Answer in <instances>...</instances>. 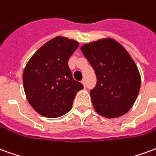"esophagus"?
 <instances>
[{
    "mask_svg": "<svg viewBox=\"0 0 156 156\" xmlns=\"http://www.w3.org/2000/svg\"><path fill=\"white\" fill-rule=\"evenodd\" d=\"M82 83L84 85L85 87V86H86V80H85V79H83V80H82Z\"/></svg>",
    "mask_w": 156,
    "mask_h": 156,
    "instance_id": "34e87169",
    "label": "esophagus"
}]
</instances>
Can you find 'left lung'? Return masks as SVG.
<instances>
[{
    "instance_id": "8db88e82",
    "label": "left lung",
    "mask_w": 156,
    "mask_h": 156,
    "mask_svg": "<svg viewBox=\"0 0 156 156\" xmlns=\"http://www.w3.org/2000/svg\"><path fill=\"white\" fill-rule=\"evenodd\" d=\"M81 51L97 78L96 86L90 91L96 112L106 118L126 114L140 88V76L129 54L114 39L88 43Z\"/></svg>"
}]
</instances>
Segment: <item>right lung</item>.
Returning <instances> with one entry per match:
<instances>
[{"mask_svg": "<svg viewBox=\"0 0 156 156\" xmlns=\"http://www.w3.org/2000/svg\"><path fill=\"white\" fill-rule=\"evenodd\" d=\"M78 47L76 41L57 37L39 48L26 66L22 76L26 95L42 116L58 118L67 114L76 94L83 88L68 67Z\"/></svg>", "mask_w": 156, "mask_h": 156, "instance_id": "obj_1", "label": "right lung"}]
</instances>
